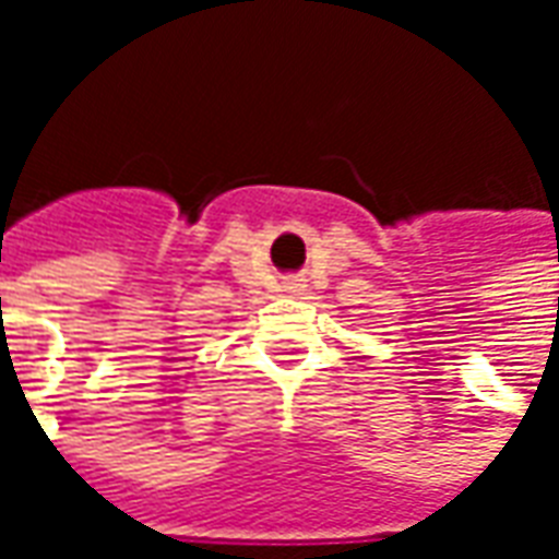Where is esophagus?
<instances>
[{"label":"esophagus","instance_id":"34e87169","mask_svg":"<svg viewBox=\"0 0 559 559\" xmlns=\"http://www.w3.org/2000/svg\"><path fill=\"white\" fill-rule=\"evenodd\" d=\"M302 287H306L302 281H290V284H287V290H302Z\"/></svg>","mask_w":559,"mask_h":559}]
</instances>
